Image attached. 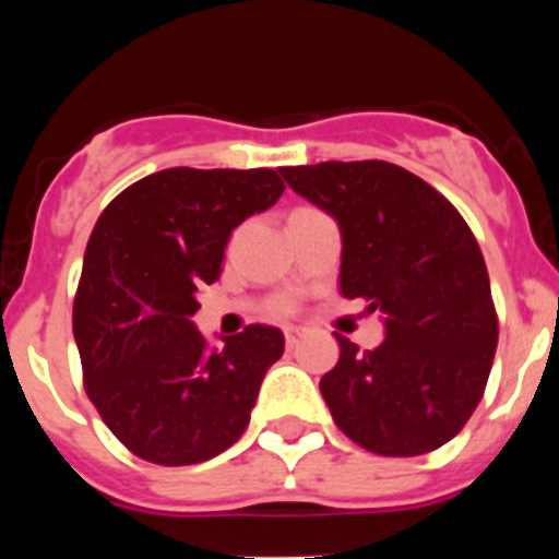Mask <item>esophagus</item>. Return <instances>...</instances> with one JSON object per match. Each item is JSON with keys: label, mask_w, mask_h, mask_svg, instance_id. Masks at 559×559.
Returning a JSON list of instances; mask_svg holds the SVG:
<instances>
[{"label": "esophagus", "mask_w": 559, "mask_h": 559, "mask_svg": "<svg viewBox=\"0 0 559 559\" xmlns=\"http://www.w3.org/2000/svg\"><path fill=\"white\" fill-rule=\"evenodd\" d=\"M284 337H286V348H297L302 343V337H306V330H302V326H286Z\"/></svg>", "instance_id": "1"}]
</instances>
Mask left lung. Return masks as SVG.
Masks as SVG:
<instances>
[{"instance_id":"1","label":"left lung","mask_w":559,"mask_h":559,"mask_svg":"<svg viewBox=\"0 0 559 559\" xmlns=\"http://www.w3.org/2000/svg\"><path fill=\"white\" fill-rule=\"evenodd\" d=\"M292 191L341 229V295L370 300L384 341L341 357L319 389L362 449L416 456L449 443L487 386L498 316L487 264L465 218L430 183L389 162L284 167Z\"/></svg>"}]
</instances>
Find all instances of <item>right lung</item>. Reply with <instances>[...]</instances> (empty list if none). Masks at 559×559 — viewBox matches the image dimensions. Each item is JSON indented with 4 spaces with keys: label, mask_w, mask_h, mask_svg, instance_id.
Returning a JSON list of instances; mask_svg holds the SVG:
<instances>
[{
    "label": "right lung",
    "mask_w": 559,
    "mask_h": 559,
    "mask_svg": "<svg viewBox=\"0 0 559 559\" xmlns=\"http://www.w3.org/2000/svg\"><path fill=\"white\" fill-rule=\"evenodd\" d=\"M284 194L273 170L170 167L123 189L83 257L72 332L88 400L112 436L156 465H194L251 419L278 326L251 324L213 348L191 316L222 275L233 229Z\"/></svg>",
    "instance_id": "1"
}]
</instances>
